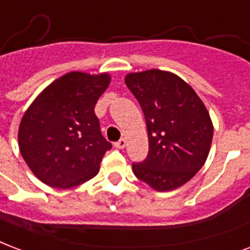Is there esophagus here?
Returning <instances> with one entry per match:
<instances>
[{
  "label": "esophagus",
  "instance_id": "obj_1",
  "mask_svg": "<svg viewBox=\"0 0 250 250\" xmlns=\"http://www.w3.org/2000/svg\"><path fill=\"white\" fill-rule=\"evenodd\" d=\"M125 144H127V140L125 139H123V138H122V139L120 140H118V142H116L115 144H114V146H115L116 148H119V149H123L125 147Z\"/></svg>",
  "mask_w": 250,
  "mask_h": 250
}]
</instances>
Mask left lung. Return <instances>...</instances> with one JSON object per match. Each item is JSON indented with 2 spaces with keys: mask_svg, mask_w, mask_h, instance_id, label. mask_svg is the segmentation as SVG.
<instances>
[{
  "mask_svg": "<svg viewBox=\"0 0 250 250\" xmlns=\"http://www.w3.org/2000/svg\"><path fill=\"white\" fill-rule=\"evenodd\" d=\"M148 132V156L132 164L139 180L159 192L184 186L204 166L213 138L209 112L176 74L151 68L125 75Z\"/></svg>",
  "mask_w": 250,
  "mask_h": 250,
  "instance_id": "left-lung-1",
  "label": "left lung"
}]
</instances>
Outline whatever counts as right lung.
Returning <instances> with one entry per match:
<instances>
[{"label":"right lung","instance_id":"1","mask_svg":"<svg viewBox=\"0 0 250 250\" xmlns=\"http://www.w3.org/2000/svg\"><path fill=\"white\" fill-rule=\"evenodd\" d=\"M108 73L71 71L38 94L22 116L18 146L27 167L53 188H73L97 175L111 148L102 136L95 104Z\"/></svg>","mask_w":250,"mask_h":250}]
</instances>
